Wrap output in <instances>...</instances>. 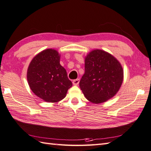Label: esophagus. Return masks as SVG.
Returning <instances> with one entry per match:
<instances>
[{"label":"esophagus","mask_w":151,"mask_h":151,"mask_svg":"<svg viewBox=\"0 0 151 151\" xmlns=\"http://www.w3.org/2000/svg\"><path fill=\"white\" fill-rule=\"evenodd\" d=\"M73 85H78V84L79 83V79H76L73 81L72 82Z\"/></svg>","instance_id":"esophagus-1"}]
</instances>
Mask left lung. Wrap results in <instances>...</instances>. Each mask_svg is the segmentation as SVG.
I'll return each mask as SVG.
<instances>
[{"instance_id": "1", "label": "left lung", "mask_w": 151, "mask_h": 151, "mask_svg": "<svg viewBox=\"0 0 151 151\" xmlns=\"http://www.w3.org/2000/svg\"><path fill=\"white\" fill-rule=\"evenodd\" d=\"M84 72L79 86L88 101L102 103L115 96L122 85V65L111 54L96 49L88 54L84 61Z\"/></svg>"}]
</instances>
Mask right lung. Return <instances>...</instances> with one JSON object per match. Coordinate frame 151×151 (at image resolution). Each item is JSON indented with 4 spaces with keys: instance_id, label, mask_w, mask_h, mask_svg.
Segmentation results:
<instances>
[{
    "instance_id": "right-lung-1",
    "label": "right lung",
    "mask_w": 151,
    "mask_h": 151,
    "mask_svg": "<svg viewBox=\"0 0 151 151\" xmlns=\"http://www.w3.org/2000/svg\"><path fill=\"white\" fill-rule=\"evenodd\" d=\"M60 60L57 50L48 49L35 56L29 65L27 79L29 87L36 96L45 102L61 101L72 86Z\"/></svg>"
}]
</instances>
